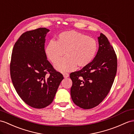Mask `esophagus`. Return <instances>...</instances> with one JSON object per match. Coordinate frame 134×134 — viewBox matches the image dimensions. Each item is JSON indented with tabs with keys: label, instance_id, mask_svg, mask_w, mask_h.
Here are the masks:
<instances>
[{
	"label": "esophagus",
	"instance_id": "obj_1",
	"mask_svg": "<svg viewBox=\"0 0 134 134\" xmlns=\"http://www.w3.org/2000/svg\"><path fill=\"white\" fill-rule=\"evenodd\" d=\"M63 76H64V77L65 78H67V77H68L69 76V73H63Z\"/></svg>",
	"mask_w": 134,
	"mask_h": 134
}]
</instances>
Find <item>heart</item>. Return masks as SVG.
I'll list each match as a JSON object with an SVG mask.
<instances>
[{"instance_id":"heart-1","label":"heart","mask_w":134,"mask_h":134,"mask_svg":"<svg viewBox=\"0 0 134 134\" xmlns=\"http://www.w3.org/2000/svg\"><path fill=\"white\" fill-rule=\"evenodd\" d=\"M97 42L92 37L76 31L61 33L56 41L51 40L45 47L48 59L56 64L64 53L66 56L55 65V68L62 72L72 71L78 67L86 66L96 56Z\"/></svg>"}]
</instances>
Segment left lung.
<instances>
[{
  "mask_svg": "<svg viewBox=\"0 0 134 134\" xmlns=\"http://www.w3.org/2000/svg\"><path fill=\"white\" fill-rule=\"evenodd\" d=\"M99 49L94 60L82 69L70 74L73 102L83 109L98 106L110 92L117 71L116 54L105 35L98 37Z\"/></svg>",
  "mask_w": 134,
  "mask_h": 134,
  "instance_id": "left-lung-1",
  "label": "left lung"
}]
</instances>
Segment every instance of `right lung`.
<instances>
[{"label": "right lung", "instance_id": "right-lung-1", "mask_svg": "<svg viewBox=\"0 0 134 134\" xmlns=\"http://www.w3.org/2000/svg\"><path fill=\"white\" fill-rule=\"evenodd\" d=\"M49 31L39 28L24 32L15 42L11 55L13 85L21 99L36 109L44 108L53 102L64 79L45 55V37Z\"/></svg>", "mask_w": 134, "mask_h": 134}]
</instances>
